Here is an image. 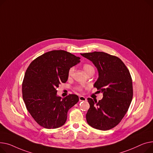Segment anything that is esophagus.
<instances>
[{"label": "esophagus", "instance_id": "esophagus-1", "mask_svg": "<svg viewBox=\"0 0 153 153\" xmlns=\"http://www.w3.org/2000/svg\"><path fill=\"white\" fill-rule=\"evenodd\" d=\"M79 101H86V98L83 96H79Z\"/></svg>", "mask_w": 153, "mask_h": 153}]
</instances>
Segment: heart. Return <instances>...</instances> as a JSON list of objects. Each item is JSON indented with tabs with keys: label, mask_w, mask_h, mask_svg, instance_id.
Listing matches in <instances>:
<instances>
[{
	"label": "heart",
	"mask_w": 153,
	"mask_h": 153,
	"mask_svg": "<svg viewBox=\"0 0 153 153\" xmlns=\"http://www.w3.org/2000/svg\"><path fill=\"white\" fill-rule=\"evenodd\" d=\"M83 68L84 71H85V73H86L87 75H88V74H91V73H93V74L94 73V68L92 65H89V64H85V65L83 66ZM74 71V68H71L69 70L68 74L69 77L72 76ZM79 89H80V90H82V88H80Z\"/></svg>",
	"instance_id": "obj_1"
}]
</instances>
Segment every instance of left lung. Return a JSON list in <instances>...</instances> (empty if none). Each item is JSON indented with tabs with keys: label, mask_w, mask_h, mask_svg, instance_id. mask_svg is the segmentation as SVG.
Masks as SVG:
<instances>
[{
	"label": "left lung",
	"mask_w": 153,
	"mask_h": 153,
	"mask_svg": "<svg viewBox=\"0 0 153 153\" xmlns=\"http://www.w3.org/2000/svg\"><path fill=\"white\" fill-rule=\"evenodd\" d=\"M81 55L97 68L99 77L94 87L103 93L98 102L88 98L90 107L86 121L96 129L110 130L120 122L131 104L133 85L130 71L119 57L109 53L95 51Z\"/></svg>",
	"instance_id": "obj_1"
}]
</instances>
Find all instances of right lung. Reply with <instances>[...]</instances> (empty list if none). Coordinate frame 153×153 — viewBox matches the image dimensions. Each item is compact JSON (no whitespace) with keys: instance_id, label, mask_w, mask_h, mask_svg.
I'll use <instances>...</instances> for the list:
<instances>
[{"instance_id":"add662e5","label":"right lung","mask_w":153,"mask_h":153,"mask_svg":"<svg viewBox=\"0 0 153 153\" xmlns=\"http://www.w3.org/2000/svg\"><path fill=\"white\" fill-rule=\"evenodd\" d=\"M80 58L63 50L44 53L27 68L22 83L23 99L27 110L41 127L53 129L64 125L68 110L76 104L78 96L62 98L57 88L67 82L68 71Z\"/></svg>"}]
</instances>
